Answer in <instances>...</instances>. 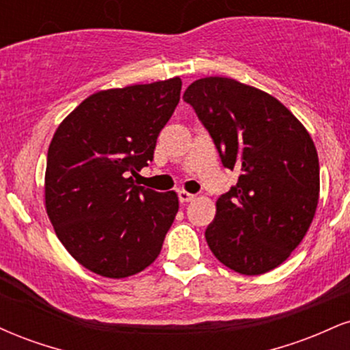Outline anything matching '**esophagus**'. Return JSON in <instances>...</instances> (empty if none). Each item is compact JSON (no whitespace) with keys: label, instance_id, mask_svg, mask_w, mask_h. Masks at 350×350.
I'll return each mask as SVG.
<instances>
[{"label":"esophagus","instance_id":"34e87169","mask_svg":"<svg viewBox=\"0 0 350 350\" xmlns=\"http://www.w3.org/2000/svg\"><path fill=\"white\" fill-rule=\"evenodd\" d=\"M179 200L183 204H186V202H192V200L196 199V196L194 194H191V192H187V191H179Z\"/></svg>","mask_w":350,"mask_h":350}]
</instances>
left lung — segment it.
Instances as JSON below:
<instances>
[{"instance_id": "obj_1", "label": "left lung", "mask_w": 350, "mask_h": 350, "mask_svg": "<svg viewBox=\"0 0 350 350\" xmlns=\"http://www.w3.org/2000/svg\"><path fill=\"white\" fill-rule=\"evenodd\" d=\"M239 183L217 199L206 240L240 275L280 267L301 243L319 202V159L304 124L267 92L204 77L184 92Z\"/></svg>"}]
</instances>
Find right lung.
Segmentation results:
<instances>
[{
  "instance_id": "obj_1",
  "label": "right lung",
  "mask_w": 350,
  "mask_h": 350,
  "mask_svg": "<svg viewBox=\"0 0 350 350\" xmlns=\"http://www.w3.org/2000/svg\"><path fill=\"white\" fill-rule=\"evenodd\" d=\"M180 85L172 77L95 92L52 136L46 212L66 250L100 276L120 280L150 267L174 222L178 194L138 186L135 178L152 161Z\"/></svg>"
}]
</instances>
